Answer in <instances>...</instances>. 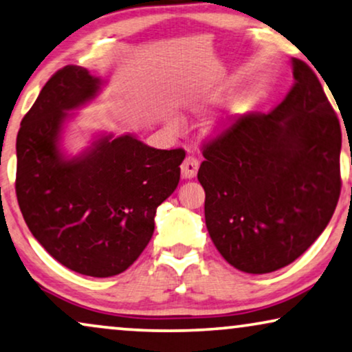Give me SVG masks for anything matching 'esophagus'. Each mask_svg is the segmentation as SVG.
Returning a JSON list of instances; mask_svg holds the SVG:
<instances>
[{"label":"esophagus","mask_w":352,"mask_h":352,"mask_svg":"<svg viewBox=\"0 0 352 352\" xmlns=\"http://www.w3.org/2000/svg\"><path fill=\"white\" fill-rule=\"evenodd\" d=\"M180 168H182V177H184V179H188V180L195 179L199 168V161L195 156H186L185 161L182 162Z\"/></svg>","instance_id":"34e87169"}]
</instances>
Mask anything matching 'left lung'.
I'll list each match as a JSON object with an SVG mask.
<instances>
[{"mask_svg": "<svg viewBox=\"0 0 352 352\" xmlns=\"http://www.w3.org/2000/svg\"><path fill=\"white\" fill-rule=\"evenodd\" d=\"M293 77L269 114L235 117L203 144L206 227L223 259L246 274L296 261L340 199V120L301 59H293Z\"/></svg>", "mask_w": 352, "mask_h": 352, "instance_id": "1", "label": "left lung"}]
</instances>
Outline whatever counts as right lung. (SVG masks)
Here are the masks:
<instances>
[{"mask_svg": "<svg viewBox=\"0 0 352 352\" xmlns=\"http://www.w3.org/2000/svg\"><path fill=\"white\" fill-rule=\"evenodd\" d=\"M100 85L87 69L65 65L41 88L17 133L16 195L32 235L56 261L106 278L127 270L151 240L157 206L179 185L185 151L125 135L64 159L58 140L65 111L93 100Z\"/></svg>", "mask_w": 352, "mask_h": 352, "instance_id": "obj_1", "label": "right lung"}]
</instances>
